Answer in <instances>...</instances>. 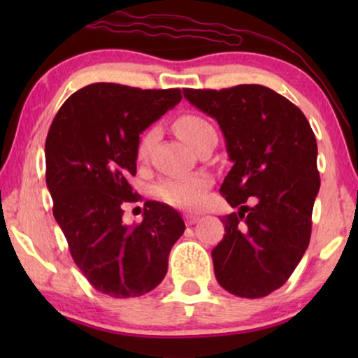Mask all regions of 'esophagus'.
<instances>
[{
	"label": "esophagus",
	"instance_id": "esophagus-1",
	"mask_svg": "<svg viewBox=\"0 0 358 358\" xmlns=\"http://www.w3.org/2000/svg\"><path fill=\"white\" fill-rule=\"evenodd\" d=\"M184 220H185V223H187V224H194V223L199 222V217H197V215H194V213H185Z\"/></svg>",
	"mask_w": 358,
	"mask_h": 358
}]
</instances>
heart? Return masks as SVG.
<instances>
[{"mask_svg":"<svg viewBox=\"0 0 358 358\" xmlns=\"http://www.w3.org/2000/svg\"><path fill=\"white\" fill-rule=\"evenodd\" d=\"M176 134L184 143H187L190 148H194L203 136L208 134H213V127L210 125L203 117L187 114L180 115L174 124ZM158 140V129L151 127L141 135L136 146V158L141 163L148 161L151 150ZM210 185H212V179L210 176L203 173L197 174H187V176H176V178H164L161 179L158 185H156V195L163 200V202L173 205L178 208H194L205 199V194Z\"/></svg>","mask_w":358,"mask_h":358,"instance_id":"heart-1","label":"heart"}]
</instances>
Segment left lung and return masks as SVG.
I'll return each mask as SVG.
<instances>
[{
	"label": "left lung",
	"mask_w": 358,
	"mask_h": 358,
	"mask_svg": "<svg viewBox=\"0 0 358 358\" xmlns=\"http://www.w3.org/2000/svg\"><path fill=\"white\" fill-rule=\"evenodd\" d=\"M184 96L218 122L233 163L220 192L238 212L222 218L215 277L236 296H267L290 278L310 244L321 184L316 136L305 114L271 87H185Z\"/></svg>",
	"instance_id": "obj_1"
}]
</instances>
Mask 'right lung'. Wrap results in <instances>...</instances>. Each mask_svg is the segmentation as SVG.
<instances>
[{
	"instance_id": "add662e5",
	"label": "right lung",
	"mask_w": 358,
	"mask_h": 358,
	"mask_svg": "<svg viewBox=\"0 0 358 358\" xmlns=\"http://www.w3.org/2000/svg\"><path fill=\"white\" fill-rule=\"evenodd\" d=\"M180 99V90L94 83L63 102L48 130L53 217L78 268L104 295L141 296L158 287L185 229L173 207L153 200L145 203L143 222H122L124 203L140 200L129 184L140 134Z\"/></svg>"
}]
</instances>
